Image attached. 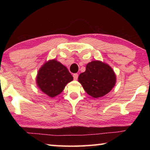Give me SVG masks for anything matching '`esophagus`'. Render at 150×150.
Returning <instances> with one entry per match:
<instances>
[{
    "label": "esophagus",
    "instance_id": "34e87169",
    "mask_svg": "<svg viewBox=\"0 0 150 150\" xmlns=\"http://www.w3.org/2000/svg\"><path fill=\"white\" fill-rule=\"evenodd\" d=\"M73 79H74V80H77L78 79V74H77V73L73 74Z\"/></svg>",
    "mask_w": 150,
    "mask_h": 150
}]
</instances>
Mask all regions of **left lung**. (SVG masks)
Returning a JSON list of instances; mask_svg holds the SVG:
<instances>
[{"label":"left lung","mask_w":150,"mask_h":150,"mask_svg":"<svg viewBox=\"0 0 150 150\" xmlns=\"http://www.w3.org/2000/svg\"><path fill=\"white\" fill-rule=\"evenodd\" d=\"M116 75L108 64L100 61H93L81 73L78 81L86 93L93 98H99L108 94L116 84Z\"/></svg>","instance_id":"obj_1"}]
</instances>
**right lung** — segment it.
<instances>
[{
    "label": "right lung",
    "instance_id": "obj_1",
    "mask_svg": "<svg viewBox=\"0 0 150 150\" xmlns=\"http://www.w3.org/2000/svg\"><path fill=\"white\" fill-rule=\"evenodd\" d=\"M73 76L67 67L55 59L50 60L43 65L38 73L36 83L43 93L50 97H55L62 92Z\"/></svg>",
    "mask_w": 150,
    "mask_h": 150
}]
</instances>
